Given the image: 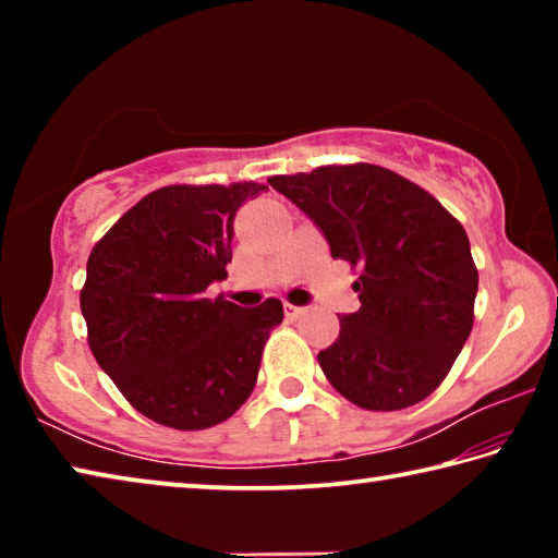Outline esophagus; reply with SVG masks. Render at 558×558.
Instances as JSON below:
<instances>
[{"label":"esophagus","instance_id":"1","mask_svg":"<svg viewBox=\"0 0 558 558\" xmlns=\"http://www.w3.org/2000/svg\"><path fill=\"white\" fill-rule=\"evenodd\" d=\"M302 313H305V307H298V305H292V302H286V315H288L290 319L300 317Z\"/></svg>","mask_w":558,"mask_h":558}]
</instances>
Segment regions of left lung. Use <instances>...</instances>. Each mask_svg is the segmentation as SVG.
Returning <instances> with one entry per match:
<instances>
[{
    "label": "left lung",
    "mask_w": 558,
    "mask_h": 558,
    "mask_svg": "<svg viewBox=\"0 0 558 558\" xmlns=\"http://www.w3.org/2000/svg\"><path fill=\"white\" fill-rule=\"evenodd\" d=\"M359 268L362 307L317 354L329 384L366 411H401L438 389L475 323L477 268L460 221L426 189L379 165L270 177Z\"/></svg>",
    "instance_id": "8db88e82"
}]
</instances>
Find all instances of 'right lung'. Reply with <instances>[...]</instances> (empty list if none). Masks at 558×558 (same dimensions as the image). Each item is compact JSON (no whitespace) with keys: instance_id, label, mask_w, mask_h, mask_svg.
I'll return each mask as SVG.
<instances>
[{"instance_id":"obj_1","label":"right lung","mask_w":558,"mask_h":558,"mask_svg":"<svg viewBox=\"0 0 558 558\" xmlns=\"http://www.w3.org/2000/svg\"><path fill=\"white\" fill-rule=\"evenodd\" d=\"M263 184H172L140 199L93 245L81 313L90 352L120 393L177 430L219 426L258 379L282 302L206 298L231 263L233 219Z\"/></svg>"}]
</instances>
